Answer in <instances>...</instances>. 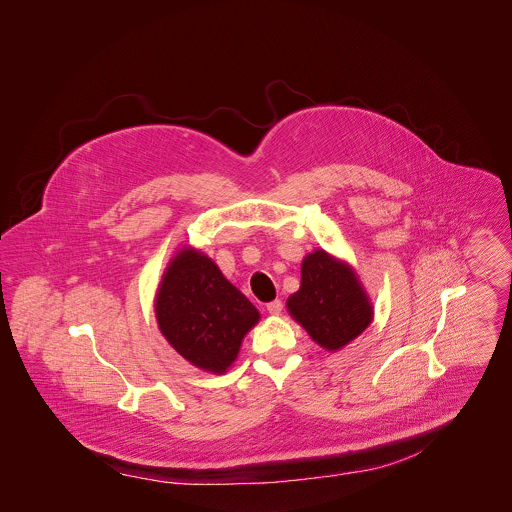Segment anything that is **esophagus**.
Here are the masks:
<instances>
[{"mask_svg":"<svg viewBox=\"0 0 512 512\" xmlns=\"http://www.w3.org/2000/svg\"><path fill=\"white\" fill-rule=\"evenodd\" d=\"M266 309H268V313H272V315H280L282 309H284V303H282L280 299H276V301H270V303L266 305Z\"/></svg>","mask_w":512,"mask_h":512,"instance_id":"esophagus-1","label":"esophagus"}]
</instances>
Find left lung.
<instances>
[{
    "instance_id": "1",
    "label": "left lung",
    "mask_w": 512,
    "mask_h": 512,
    "mask_svg": "<svg viewBox=\"0 0 512 512\" xmlns=\"http://www.w3.org/2000/svg\"><path fill=\"white\" fill-rule=\"evenodd\" d=\"M286 305L309 337L331 353L357 339L374 313L355 270L325 250L303 258L301 286Z\"/></svg>"
}]
</instances>
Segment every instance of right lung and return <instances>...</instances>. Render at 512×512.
Returning <instances> with one entry per match:
<instances>
[{
	"instance_id": "obj_1",
	"label": "right lung",
	"mask_w": 512,
	"mask_h": 512,
	"mask_svg": "<svg viewBox=\"0 0 512 512\" xmlns=\"http://www.w3.org/2000/svg\"><path fill=\"white\" fill-rule=\"evenodd\" d=\"M155 317L161 335L185 361L222 374L236 361L260 313L209 256L185 246L163 274Z\"/></svg>"
}]
</instances>
